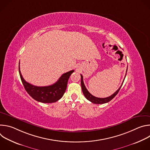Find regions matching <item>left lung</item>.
Wrapping results in <instances>:
<instances>
[{
    "label": "left lung",
    "mask_w": 150,
    "mask_h": 150,
    "mask_svg": "<svg viewBox=\"0 0 150 150\" xmlns=\"http://www.w3.org/2000/svg\"><path fill=\"white\" fill-rule=\"evenodd\" d=\"M127 70H126V72H127ZM126 75H125V78L126 77ZM81 88H82V93H83L84 96L88 100H89L90 101H91V103H94V104H104V103H106L109 102L110 100H112L117 94V93H119V90H120V89L122 87V85H123V82L121 85V86L119 87V88L112 96H110L108 97H106V98H98V97H94V96H93L92 94H91L88 92V91L87 90V89L86 88V87H85V86L84 83H83V76L81 74ZM125 78H124L123 80H125Z\"/></svg>",
    "instance_id": "1"
}]
</instances>
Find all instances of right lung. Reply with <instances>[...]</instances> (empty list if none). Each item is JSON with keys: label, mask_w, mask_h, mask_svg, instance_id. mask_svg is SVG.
Wrapping results in <instances>:
<instances>
[{"label": "right lung", "mask_w": 150, "mask_h": 150, "mask_svg": "<svg viewBox=\"0 0 150 150\" xmlns=\"http://www.w3.org/2000/svg\"><path fill=\"white\" fill-rule=\"evenodd\" d=\"M74 72V70H72L63 74L56 83L49 86L37 87L25 81L21 75L19 62V75L25 90L35 100L43 103H54L62 97L66 91L68 79Z\"/></svg>", "instance_id": "obj_1"}]
</instances>
